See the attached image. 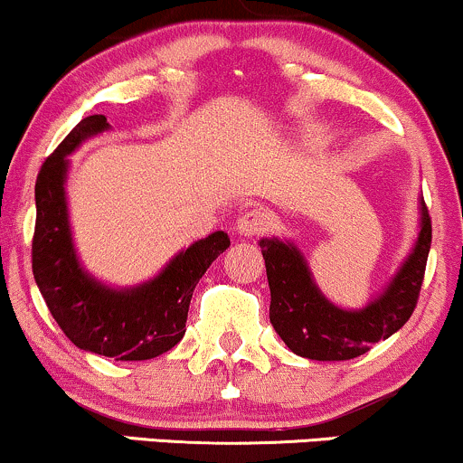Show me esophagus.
<instances>
[{"label": "esophagus", "instance_id": "esophagus-1", "mask_svg": "<svg viewBox=\"0 0 463 463\" xmlns=\"http://www.w3.org/2000/svg\"><path fill=\"white\" fill-rule=\"evenodd\" d=\"M269 226H272V217L265 213L263 209H257V206L243 211L237 220V232L243 237L263 235Z\"/></svg>", "mask_w": 463, "mask_h": 463}]
</instances>
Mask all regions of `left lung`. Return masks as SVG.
Listing matches in <instances>:
<instances>
[{
  "mask_svg": "<svg viewBox=\"0 0 463 463\" xmlns=\"http://www.w3.org/2000/svg\"><path fill=\"white\" fill-rule=\"evenodd\" d=\"M420 232L411 254L383 294L357 311L339 309L324 298L294 243L280 239L259 241L272 294L269 322L291 353L316 361L354 359L394 335L411 317L431 250V217L424 200H420Z\"/></svg>",
  "mask_w": 463,
  "mask_h": 463,
  "instance_id": "left-lung-1",
  "label": "left lung"
}]
</instances>
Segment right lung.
<instances>
[{
    "label": "right lung",
    "mask_w": 463,
    "mask_h": 463,
    "mask_svg": "<svg viewBox=\"0 0 463 463\" xmlns=\"http://www.w3.org/2000/svg\"><path fill=\"white\" fill-rule=\"evenodd\" d=\"M104 130H109L104 115L84 117L41 165L34 187L32 272L47 309L80 350L115 361H146L183 339L195 285L231 239L217 231L191 243L156 279L130 289H113L84 272L69 226L67 156Z\"/></svg>",
    "instance_id": "right-lung-1"
}]
</instances>
